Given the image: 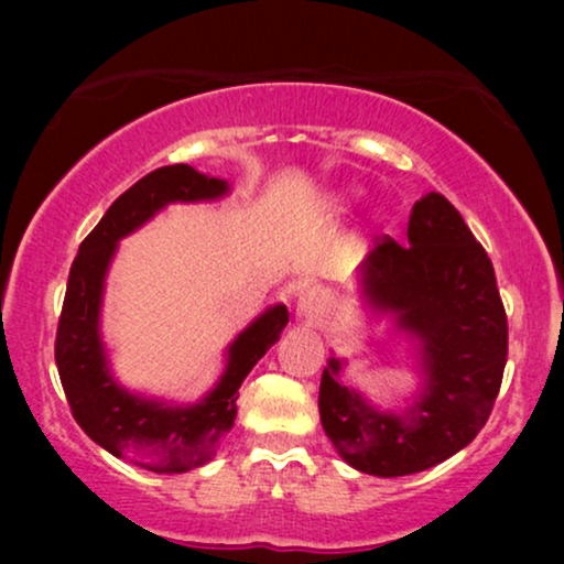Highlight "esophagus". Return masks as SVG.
<instances>
[{
  "label": "esophagus",
  "instance_id": "obj_1",
  "mask_svg": "<svg viewBox=\"0 0 564 564\" xmlns=\"http://www.w3.org/2000/svg\"><path fill=\"white\" fill-rule=\"evenodd\" d=\"M328 292L321 288H307L300 292L297 297V315L305 318L307 323H318L323 321V315L328 313Z\"/></svg>",
  "mask_w": 564,
  "mask_h": 564
}]
</instances>
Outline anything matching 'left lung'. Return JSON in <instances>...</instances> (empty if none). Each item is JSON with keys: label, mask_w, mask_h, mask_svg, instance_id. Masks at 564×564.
Returning a JSON list of instances; mask_svg holds the SVG:
<instances>
[{"label": "left lung", "mask_w": 564, "mask_h": 564, "mask_svg": "<svg viewBox=\"0 0 564 564\" xmlns=\"http://www.w3.org/2000/svg\"><path fill=\"white\" fill-rule=\"evenodd\" d=\"M365 295L421 338L426 388L408 415L380 413L338 380L341 361L330 357L318 392L323 431L359 473H421L465 449L496 405L508 321L492 261L457 207L429 192L413 205L408 246L377 238Z\"/></svg>", "instance_id": "8db88e82"}]
</instances>
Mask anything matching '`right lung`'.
Instances as JSON below:
<instances>
[{
	"mask_svg": "<svg viewBox=\"0 0 564 564\" xmlns=\"http://www.w3.org/2000/svg\"><path fill=\"white\" fill-rule=\"evenodd\" d=\"M228 184L187 164L145 174L110 205L84 238L68 272L56 330V367L68 408L84 434L115 457L151 473H184L205 465L234 429L238 388L288 326V307L259 315L228 349V369L203 403L169 408L130 395L115 384L99 341L102 280L122 236L133 234L169 203H195L226 195Z\"/></svg>",
	"mask_w": 564,
	"mask_h": 564,
	"instance_id": "obj_1",
	"label": "right lung"
}]
</instances>
